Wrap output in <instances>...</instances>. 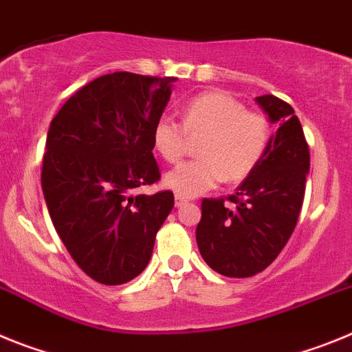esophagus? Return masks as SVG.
Returning <instances> with one entry per match:
<instances>
[{"mask_svg":"<svg viewBox=\"0 0 352 352\" xmlns=\"http://www.w3.org/2000/svg\"><path fill=\"white\" fill-rule=\"evenodd\" d=\"M186 201H188V199L186 197H183V195H179V194H176L174 195V203H176V206H183V204L186 203Z\"/></svg>","mask_w":352,"mask_h":352,"instance_id":"obj_1","label":"esophagus"}]
</instances>
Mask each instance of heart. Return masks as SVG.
<instances>
[{
    "mask_svg": "<svg viewBox=\"0 0 352 352\" xmlns=\"http://www.w3.org/2000/svg\"><path fill=\"white\" fill-rule=\"evenodd\" d=\"M190 139H201L199 158L167 173V188L183 197H195L226 179L239 183L257 169L272 141V121L252 111L229 91H206L183 109V121L160 116L153 126V146L169 164L186 153Z\"/></svg>",
    "mask_w": 352,
    "mask_h": 352,
    "instance_id": "heart-1",
    "label": "heart"
}]
</instances>
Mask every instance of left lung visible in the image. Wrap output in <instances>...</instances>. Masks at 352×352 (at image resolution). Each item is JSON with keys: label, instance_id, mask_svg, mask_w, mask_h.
I'll list each match as a JSON object with an SVG mask.
<instances>
[{"label": "left lung", "instance_id": "1", "mask_svg": "<svg viewBox=\"0 0 352 352\" xmlns=\"http://www.w3.org/2000/svg\"><path fill=\"white\" fill-rule=\"evenodd\" d=\"M278 130L257 169L223 197H204L195 239L211 270L245 278L266 270L291 238L305 197L310 151L294 109L275 95L256 98Z\"/></svg>", "mask_w": 352, "mask_h": 352}]
</instances>
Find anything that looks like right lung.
Instances as JSON below:
<instances>
[{"instance_id":"add662e5","label":"right lung","mask_w":352,"mask_h":352,"mask_svg":"<svg viewBox=\"0 0 352 352\" xmlns=\"http://www.w3.org/2000/svg\"><path fill=\"white\" fill-rule=\"evenodd\" d=\"M174 77L114 72L91 80L51 121L42 190L54 229L89 278L130 282L148 266L174 194H135L160 179L153 126Z\"/></svg>"}]
</instances>
